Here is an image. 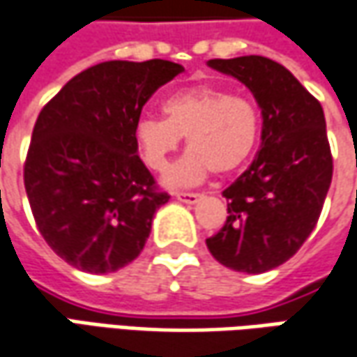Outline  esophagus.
Segmentation results:
<instances>
[{
	"label": "esophagus",
	"mask_w": 357,
	"mask_h": 357,
	"mask_svg": "<svg viewBox=\"0 0 357 357\" xmlns=\"http://www.w3.org/2000/svg\"><path fill=\"white\" fill-rule=\"evenodd\" d=\"M176 199L181 202V204H188V206H192V204H197L199 202V194H190V192H176Z\"/></svg>",
	"instance_id": "obj_1"
}]
</instances>
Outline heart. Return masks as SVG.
Masks as SVG:
<instances>
[{"label": "heart", "mask_w": 357, "mask_h": 357, "mask_svg": "<svg viewBox=\"0 0 357 357\" xmlns=\"http://www.w3.org/2000/svg\"><path fill=\"white\" fill-rule=\"evenodd\" d=\"M163 112L139 117L133 135L142 160L155 172L188 137L190 149L163 178L167 185H194L211 172L231 174L256 151L259 114L245 98L213 86L181 87L165 98Z\"/></svg>", "instance_id": "b5f03b06"}]
</instances>
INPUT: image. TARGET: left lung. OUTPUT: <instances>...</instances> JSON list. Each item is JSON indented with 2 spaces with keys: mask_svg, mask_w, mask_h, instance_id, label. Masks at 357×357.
<instances>
[{
  "mask_svg": "<svg viewBox=\"0 0 357 357\" xmlns=\"http://www.w3.org/2000/svg\"><path fill=\"white\" fill-rule=\"evenodd\" d=\"M211 70L236 77L261 109V146L224 197L227 220L206 240L229 270L264 273L282 266L318 224L332 183V151L319 101L261 55L209 59Z\"/></svg>",
  "mask_w": 357,
  "mask_h": 357,
  "instance_id": "8db88e82",
  "label": "left lung"
}]
</instances>
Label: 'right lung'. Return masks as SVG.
Listing matches in <instances>:
<instances>
[{
    "label": "right lung",
    "instance_id": "add662e5",
    "mask_svg": "<svg viewBox=\"0 0 357 357\" xmlns=\"http://www.w3.org/2000/svg\"><path fill=\"white\" fill-rule=\"evenodd\" d=\"M181 71L167 59L103 61L39 112L25 192L39 234L73 268L112 273L142 254L169 195L155 190L133 128L155 89Z\"/></svg>",
    "mask_w": 357,
    "mask_h": 357
}]
</instances>
